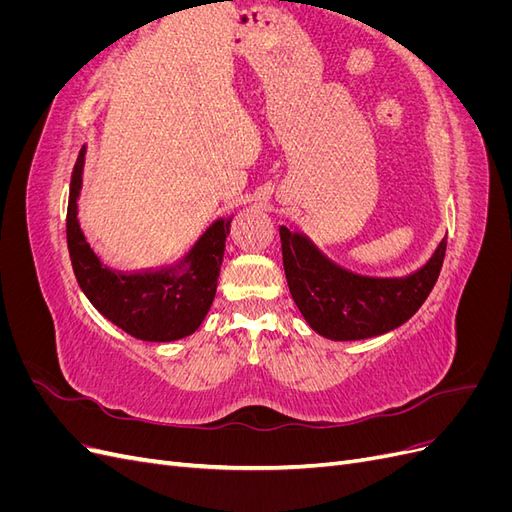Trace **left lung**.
<instances>
[{"mask_svg":"<svg viewBox=\"0 0 512 512\" xmlns=\"http://www.w3.org/2000/svg\"><path fill=\"white\" fill-rule=\"evenodd\" d=\"M286 282L301 316L333 342L378 337L408 322L438 282L446 237L406 275H361L324 254L301 230L280 226Z\"/></svg>","mask_w":512,"mask_h":512,"instance_id":"1","label":"left lung"}]
</instances>
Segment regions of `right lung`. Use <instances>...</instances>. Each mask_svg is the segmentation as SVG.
I'll list each match as a JSON object with an SVG mask.
<instances>
[{
	"label": "right lung",
	"mask_w": 512,
	"mask_h": 512,
	"mask_svg": "<svg viewBox=\"0 0 512 512\" xmlns=\"http://www.w3.org/2000/svg\"><path fill=\"white\" fill-rule=\"evenodd\" d=\"M85 156L83 145L72 170L66 218L68 252L83 294L108 322L143 342L166 344L192 335L213 303L232 215L211 222L170 265L117 271L100 260L79 222Z\"/></svg>",
	"instance_id": "1"
}]
</instances>
